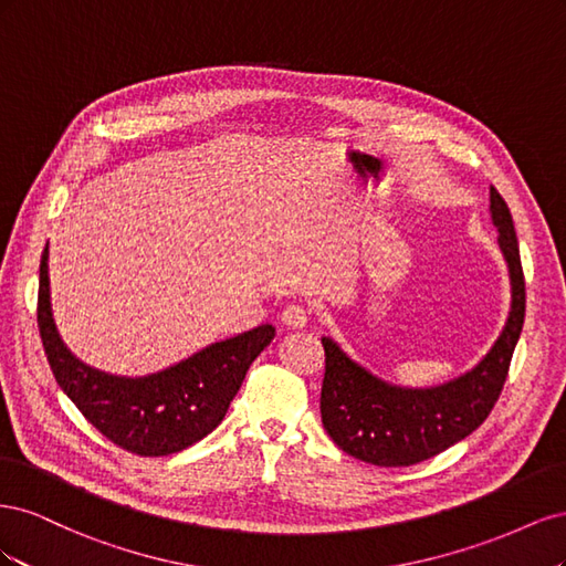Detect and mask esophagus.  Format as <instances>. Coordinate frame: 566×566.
Returning a JSON list of instances; mask_svg holds the SVG:
<instances>
[{
	"mask_svg": "<svg viewBox=\"0 0 566 566\" xmlns=\"http://www.w3.org/2000/svg\"><path fill=\"white\" fill-rule=\"evenodd\" d=\"M281 321L287 328H302L310 321V310L304 304H287L281 314Z\"/></svg>",
	"mask_w": 566,
	"mask_h": 566,
	"instance_id": "1",
	"label": "esophagus"
}]
</instances>
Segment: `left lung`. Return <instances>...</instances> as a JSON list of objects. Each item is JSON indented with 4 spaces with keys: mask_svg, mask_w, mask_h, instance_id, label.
Listing matches in <instances>:
<instances>
[{
    "mask_svg": "<svg viewBox=\"0 0 566 566\" xmlns=\"http://www.w3.org/2000/svg\"><path fill=\"white\" fill-rule=\"evenodd\" d=\"M491 219L510 269L512 306L501 337L470 373L439 387H394L354 364L331 337H321L325 349L321 420L345 453L378 468H408L447 451L489 418L503 391L526 310L515 224L493 186Z\"/></svg>",
    "mask_w": 566,
    "mask_h": 566,
    "instance_id": "left-lung-1",
    "label": "left lung"
}]
</instances>
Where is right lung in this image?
Instances as JSON below:
<instances>
[{
    "mask_svg": "<svg viewBox=\"0 0 566 566\" xmlns=\"http://www.w3.org/2000/svg\"><path fill=\"white\" fill-rule=\"evenodd\" d=\"M46 262L49 243L40 262L38 325L54 378L101 434L136 455L179 453L208 437L224 420L254 358L276 335L273 325H256L146 378L101 373L63 345L51 314Z\"/></svg>",
    "mask_w": 566,
    "mask_h": 566,
    "instance_id": "obj_1",
    "label": "right lung"
}]
</instances>
